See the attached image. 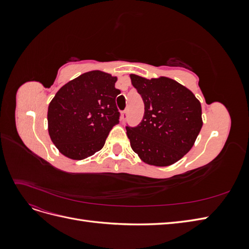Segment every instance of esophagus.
I'll list each match as a JSON object with an SVG mask.
<instances>
[{"instance_id": "obj_1", "label": "esophagus", "mask_w": 249, "mask_h": 249, "mask_svg": "<svg viewBox=\"0 0 249 249\" xmlns=\"http://www.w3.org/2000/svg\"><path fill=\"white\" fill-rule=\"evenodd\" d=\"M126 116H127V110H124V111L122 112V119H123V120H125Z\"/></svg>"}]
</instances>
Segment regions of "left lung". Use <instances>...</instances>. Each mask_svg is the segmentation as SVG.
Wrapping results in <instances>:
<instances>
[{"label":"left lung","instance_id":"8db88e82","mask_svg":"<svg viewBox=\"0 0 249 249\" xmlns=\"http://www.w3.org/2000/svg\"><path fill=\"white\" fill-rule=\"evenodd\" d=\"M130 77L144 103L142 122L135 127L125 126L132 149L149 165L178 162L191 149L202 126L199 101L172 79Z\"/></svg>","mask_w":249,"mask_h":249}]
</instances>
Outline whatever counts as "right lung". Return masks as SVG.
Here are the masks:
<instances>
[{"mask_svg": "<svg viewBox=\"0 0 249 249\" xmlns=\"http://www.w3.org/2000/svg\"><path fill=\"white\" fill-rule=\"evenodd\" d=\"M116 77L101 71L81 74L58 90L49 105V134L59 152L83 160L103 148L119 123Z\"/></svg>", "mask_w": 249, "mask_h": 249, "instance_id": "add662e5", "label": "right lung"}]
</instances>
